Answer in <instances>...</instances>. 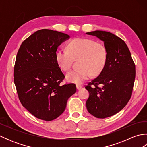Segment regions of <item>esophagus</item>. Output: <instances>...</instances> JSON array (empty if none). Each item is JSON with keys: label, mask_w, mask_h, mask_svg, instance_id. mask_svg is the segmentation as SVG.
<instances>
[{"label": "esophagus", "mask_w": 147, "mask_h": 147, "mask_svg": "<svg viewBox=\"0 0 147 147\" xmlns=\"http://www.w3.org/2000/svg\"><path fill=\"white\" fill-rule=\"evenodd\" d=\"M76 88L78 90H80L81 88H82V86H81L80 85H76Z\"/></svg>", "instance_id": "1"}]
</instances>
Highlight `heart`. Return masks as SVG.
Returning a JSON list of instances; mask_svg holds the SVG:
<instances>
[{
    "label": "heart",
    "instance_id": "heart-1",
    "mask_svg": "<svg viewBox=\"0 0 147 147\" xmlns=\"http://www.w3.org/2000/svg\"><path fill=\"white\" fill-rule=\"evenodd\" d=\"M67 49L59 48L55 52L56 62L62 70H69L73 58L80 57L78 63L80 67L66 74L67 82L82 83L92 74L98 75L104 69L107 59V51L102 43L90 38H76L68 43Z\"/></svg>",
    "mask_w": 147,
    "mask_h": 147
}]
</instances>
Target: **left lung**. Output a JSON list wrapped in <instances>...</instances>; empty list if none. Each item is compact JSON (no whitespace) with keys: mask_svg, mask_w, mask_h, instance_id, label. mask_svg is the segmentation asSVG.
<instances>
[{"mask_svg":"<svg viewBox=\"0 0 147 147\" xmlns=\"http://www.w3.org/2000/svg\"><path fill=\"white\" fill-rule=\"evenodd\" d=\"M86 34L104 42L107 51L104 69L85 86L90 93L87 110L95 117L104 119L117 114L129 102L135 80V64L126 43L119 37L99 30Z\"/></svg>","mask_w":147,"mask_h":147,"instance_id":"1","label":"left lung"}]
</instances>
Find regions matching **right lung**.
<instances>
[{"mask_svg": "<svg viewBox=\"0 0 147 147\" xmlns=\"http://www.w3.org/2000/svg\"><path fill=\"white\" fill-rule=\"evenodd\" d=\"M67 34L43 29L21 43L16 59L14 82L19 99L34 116L47 121L64 111L68 98L76 92L74 83L61 85L65 76L55 60Z\"/></svg>", "mask_w": 147, "mask_h": 147, "instance_id": "add662e5", "label": "right lung"}]
</instances>
